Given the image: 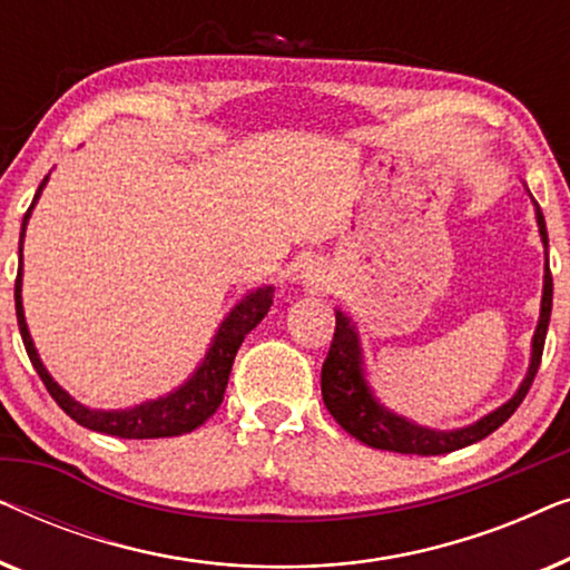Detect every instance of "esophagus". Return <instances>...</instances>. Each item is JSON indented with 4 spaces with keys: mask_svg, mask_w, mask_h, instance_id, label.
<instances>
[{
    "mask_svg": "<svg viewBox=\"0 0 570 570\" xmlns=\"http://www.w3.org/2000/svg\"><path fill=\"white\" fill-rule=\"evenodd\" d=\"M301 279H303V283H306V285H318V283H322V275H318V269L306 267V269L301 272Z\"/></svg>",
    "mask_w": 570,
    "mask_h": 570,
    "instance_id": "1",
    "label": "esophagus"
}]
</instances>
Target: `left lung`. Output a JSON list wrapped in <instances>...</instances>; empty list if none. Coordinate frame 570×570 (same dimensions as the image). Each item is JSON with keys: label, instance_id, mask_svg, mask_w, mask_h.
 Instances as JSON below:
<instances>
[{"label": "left lung", "instance_id": "obj_1", "mask_svg": "<svg viewBox=\"0 0 570 570\" xmlns=\"http://www.w3.org/2000/svg\"><path fill=\"white\" fill-rule=\"evenodd\" d=\"M537 225H540L542 244L548 248V230H544V217L542 209L537 207ZM550 311H552V275L550 267H544V293H542V314L540 324H537L534 342H532V365L524 384L519 386V392L513 394L503 407L490 412L488 417H482L480 423L470 428H459V431H431V428H420L415 423H407L404 417H396L394 412L381 407L373 400V394L365 386L363 371H361V347H357V334L350 324V318L337 311V326H334V337L326 353V361L322 365V396L330 415L345 428L350 435H355L357 441L368 443L373 449L396 451V454H417V456H435V454H449V451L464 449L470 443H478L498 431L505 420H509L532 386L537 376V368L542 363V350L544 337H548V324H550Z\"/></svg>", "mask_w": 570, "mask_h": 570}]
</instances>
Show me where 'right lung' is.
<instances>
[{
    "mask_svg": "<svg viewBox=\"0 0 570 570\" xmlns=\"http://www.w3.org/2000/svg\"><path fill=\"white\" fill-rule=\"evenodd\" d=\"M46 181H49V176H46L41 186H38L33 205H36L38 194H41ZM33 205L28 207L26 217H22L20 267H18V279H14V311H18V326L22 334V345H26L30 363H33L36 373L41 376L43 386L49 389L53 402H57L59 407L75 420V423H80L82 428H90V431L116 435V439H170V435L191 433L194 428H199L207 417H213L225 396V386H228V376H230L233 361H236L240 342H244L246 334L252 332L264 316H267V311L272 306V287H259V291L246 295V298L230 311L228 318H225V322L220 324V330H217V334H215V342H213V347H209L205 363L199 365V371L194 373V376L186 381L178 392L163 396V400L139 404V407H135V410H116V412L88 410V407H82L80 402H75L72 396H69L65 389H61L57 381L46 373L43 363L38 361L33 340H30V334H28L26 316H22V298H20L22 236H26V223H28Z\"/></svg>",
    "mask_w": 570,
    "mask_h": 570,
    "instance_id": "right-lung-1",
    "label": "right lung"
}]
</instances>
